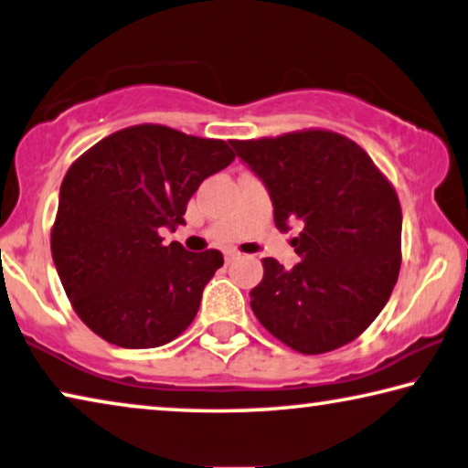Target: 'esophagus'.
<instances>
[{
	"mask_svg": "<svg viewBox=\"0 0 468 468\" xmlns=\"http://www.w3.org/2000/svg\"><path fill=\"white\" fill-rule=\"evenodd\" d=\"M234 259H236V255H234V253H226V263L234 261Z\"/></svg>",
	"mask_w": 468,
	"mask_h": 468,
	"instance_id": "1",
	"label": "esophagus"
}]
</instances>
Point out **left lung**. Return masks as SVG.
<instances>
[{
    "label": "left lung",
    "mask_w": 468,
    "mask_h": 468,
    "mask_svg": "<svg viewBox=\"0 0 468 468\" xmlns=\"http://www.w3.org/2000/svg\"><path fill=\"white\" fill-rule=\"evenodd\" d=\"M261 179L274 224L292 239L297 265L263 259L250 309L276 339L305 356L354 341L391 297L401 265V207L368 154L335 132L232 140Z\"/></svg>",
    "instance_id": "left-lung-1"
}]
</instances>
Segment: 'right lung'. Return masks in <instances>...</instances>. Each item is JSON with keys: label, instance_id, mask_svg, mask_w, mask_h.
<instances>
[{"label": "right lung", "instance_id": "add662e5", "mask_svg": "<svg viewBox=\"0 0 468 468\" xmlns=\"http://www.w3.org/2000/svg\"><path fill=\"white\" fill-rule=\"evenodd\" d=\"M232 161L224 140L135 125L70 165L52 257L85 326L125 349L161 347L190 326L224 255L190 253L179 242L165 247L159 234L186 224L192 194Z\"/></svg>", "mask_w": 468, "mask_h": 468}]
</instances>
